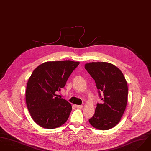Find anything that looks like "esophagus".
<instances>
[{
	"mask_svg": "<svg viewBox=\"0 0 151 151\" xmlns=\"http://www.w3.org/2000/svg\"><path fill=\"white\" fill-rule=\"evenodd\" d=\"M75 106L78 108V109H82L83 108V106L82 105H75Z\"/></svg>",
	"mask_w": 151,
	"mask_h": 151,
	"instance_id": "34e87169",
	"label": "esophagus"
}]
</instances>
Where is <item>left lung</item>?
Wrapping results in <instances>:
<instances>
[{"instance_id": "1", "label": "left lung", "mask_w": 151, "mask_h": 151, "mask_svg": "<svg viewBox=\"0 0 151 151\" xmlns=\"http://www.w3.org/2000/svg\"><path fill=\"white\" fill-rule=\"evenodd\" d=\"M85 68L95 81L100 97V92L103 93V102L97 104L94 116L89 121L96 129L108 130L120 122L125 110L127 81L120 69L109 62H89Z\"/></svg>"}]
</instances>
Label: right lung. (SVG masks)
<instances>
[{
	"label": "right lung",
	"instance_id": "add662e5",
	"mask_svg": "<svg viewBox=\"0 0 151 151\" xmlns=\"http://www.w3.org/2000/svg\"><path fill=\"white\" fill-rule=\"evenodd\" d=\"M79 62H45L37 66L29 78L26 101L31 117L41 127L54 129L68 120L71 104L58 97L57 91L63 88Z\"/></svg>",
	"mask_w": 151,
	"mask_h": 151
}]
</instances>
